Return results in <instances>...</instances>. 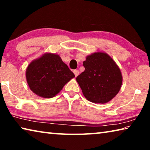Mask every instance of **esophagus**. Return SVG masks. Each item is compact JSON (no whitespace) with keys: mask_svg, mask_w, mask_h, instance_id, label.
Here are the masks:
<instances>
[{"mask_svg":"<svg viewBox=\"0 0 150 150\" xmlns=\"http://www.w3.org/2000/svg\"><path fill=\"white\" fill-rule=\"evenodd\" d=\"M73 73H74L75 77H77L79 73V71L78 70H74V71H73Z\"/></svg>","mask_w":150,"mask_h":150,"instance_id":"esophagus-1","label":"esophagus"}]
</instances>
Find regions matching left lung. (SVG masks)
Returning a JSON list of instances; mask_svg holds the SVG:
<instances>
[{"instance_id": "8db88e82", "label": "left lung", "mask_w": 150, "mask_h": 150, "mask_svg": "<svg viewBox=\"0 0 150 150\" xmlns=\"http://www.w3.org/2000/svg\"><path fill=\"white\" fill-rule=\"evenodd\" d=\"M83 66L85 71L76 80L88 101L105 104L117 95L122 83V75L110 55L105 52H95L86 57Z\"/></svg>"}]
</instances>
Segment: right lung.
I'll list each match as a JSON object with an SVG mask.
<instances>
[{"mask_svg":"<svg viewBox=\"0 0 150 150\" xmlns=\"http://www.w3.org/2000/svg\"><path fill=\"white\" fill-rule=\"evenodd\" d=\"M75 75L59 55L46 52L30 62L26 71L28 87L40 97L57 95Z\"/></svg>","mask_w":150,"mask_h":150,"instance_id":"1","label":"right lung"}]
</instances>
